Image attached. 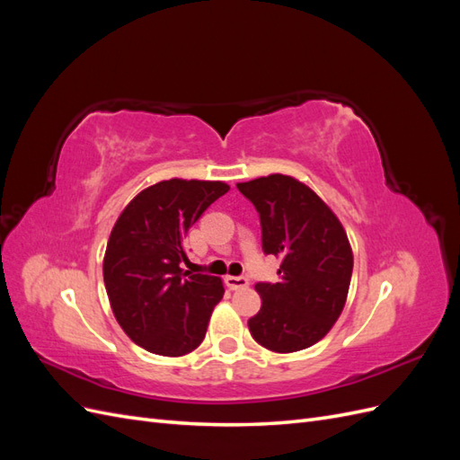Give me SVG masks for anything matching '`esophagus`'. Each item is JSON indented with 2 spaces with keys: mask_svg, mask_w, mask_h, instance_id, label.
I'll list each match as a JSON object with an SVG mask.
<instances>
[{
  "mask_svg": "<svg viewBox=\"0 0 460 460\" xmlns=\"http://www.w3.org/2000/svg\"><path fill=\"white\" fill-rule=\"evenodd\" d=\"M225 282L230 289H245L249 286V280L245 276H226Z\"/></svg>",
  "mask_w": 460,
  "mask_h": 460,
  "instance_id": "obj_1",
  "label": "esophagus"
}]
</instances>
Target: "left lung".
<instances>
[{"label":"left lung","instance_id":"1","mask_svg":"<svg viewBox=\"0 0 460 460\" xmlns=\"http://www.w3.org/2000/svg\"><path fill=\"white\" fill-rule=\"evenodd\" d=\"M261 218L262 252L282 259L280 282H259L261 311L249 318L257 343L274 353L307 349L340 318L353 252L338 217L299 180L270 174L238 184Z\"/></svg>","mask_w":460,"mask_h":460}]
</instances>
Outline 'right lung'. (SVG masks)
I'll list each match as a JSON object with an SVG mask.
<instances>
[{
  "label": "right lung",
  "instance_id": "right-lung-1",
  "mask_svg": "<svg viewBox=\"0 0 460 460\" xmlns=\"http://www.w3.org/2000/svg\"><path fill=\"white\" fill-rule=\"evenodd\" d=\"M230 190L208 180H163L127 205L109 235L103 280L117 323L149 353L182 357L203 341L220 278L191 274L184 238Z\"/></svg>",
  "mask_w": 460,
  "mask_h": 460
}]
</instances>
